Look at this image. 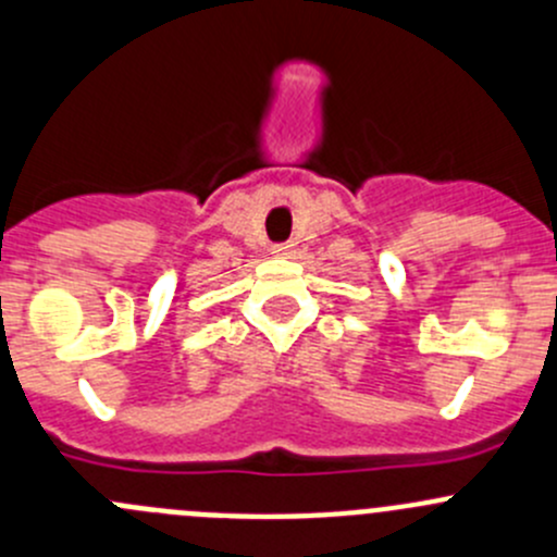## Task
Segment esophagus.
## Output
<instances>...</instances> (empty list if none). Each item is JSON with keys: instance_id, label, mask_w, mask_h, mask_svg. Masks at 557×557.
Masks as SVG:
<instances>
[{"instance_id": "34e87169", "label": "esophagus", "mask_w": 557, "mask_h": 557, "mask_svg": "<svg viewBox=\"0 0 557 557\" xmlns=\"http://www.w3.org/2000/svg\"><path fill=\"white\" fill-rule=\"evenodd\" d=\"M272 252H274V256H277V258H290V256H296V243L274 245Z\"/></svg>"}]
</instances>
